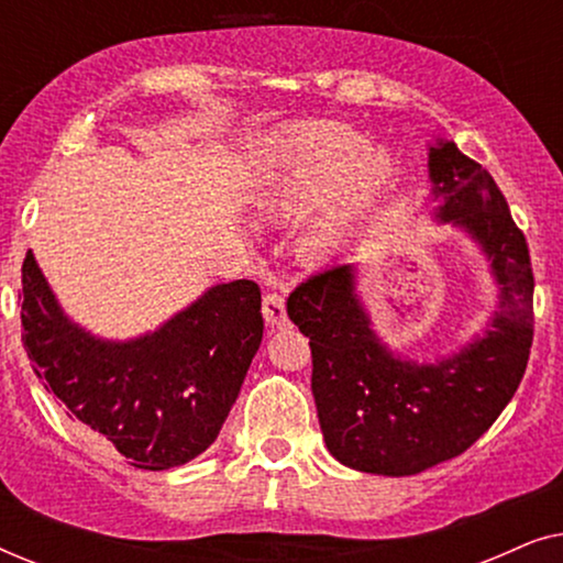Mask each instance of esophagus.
<instances>
[{
	"mask_svg": "<svg viewBox=\"0 0 563 563\" xmlns=\"http://www.w3.org/2000/svg\"><path fill=\"white\" fill-rule=\"evenodd\" d=\"M264 320L268 328H282L287 325V307H284V297L276 295V291H268L264 297Z\"/></svg>",
	"mask_w": 563,
	"mask_h": 563,
	"instance_id": "esophagus-1",
	"label": "esophagus"
}]
</instances>
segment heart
<instances>
[{
  "label": "heart",
  "instance_id": "heart-1",
  "mask_svg": "<svg viewBox=\"0 0 563 563\" xmlns=\"http://www.w3.org/2000/svg\"><path fill=\"white\" fill-rule=\"evenodd\" d=\"M391 174L395 166L387 151L366 148V137L356 130L314 125L276 151L261 179L258 202L274 214H295L335 197L302 241L307 256L320 258L349 241Z\"/></svg>",
  "mask_w": 563,
  "mask_h": 563
}]
</instances>
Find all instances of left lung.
Wrapping results in <instances>:
<instances>
[{
	"label": "left lung",
	"instance_id": "left-lung-1",
	"mask_svg": "<svg viewBox=\"0 0 563 563\" xmlns=\"http://www.w3.org/2000/svg\"><path fill=\"white\" fill-rule=\"evenodd\" d=\"M428 166L435 197H443L438 218L479 241L503 289L487 335L435 366L395 358L353 295L351 264L307 276L287 299L289 320L310 338L328 451L368 474H418L479 441L518 391L533 343L528 241L497 181L449 141L430 148Z\"/></svg>",
	"mask_w": 563,
	"mask_h": 563
}]
</instances>
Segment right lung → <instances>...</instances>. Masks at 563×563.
<instances>
[{"mask_svg":"<svg viewBox=\"0 0 563 563\" xmlns=\"http://www.w3.org/2000/svg\"><path fill=\"white\" fill-rule=\"evenodd\" d=\"M22 343L43 387L135 468L164 472L220 435L261 338L256 282L218 284L158 333L104 343L64 318L33 253L22 261Z\"/></svg>","mask_w":563,"mask_h":563,"instance_id":"1","label":"right lung"}]
</instances>
